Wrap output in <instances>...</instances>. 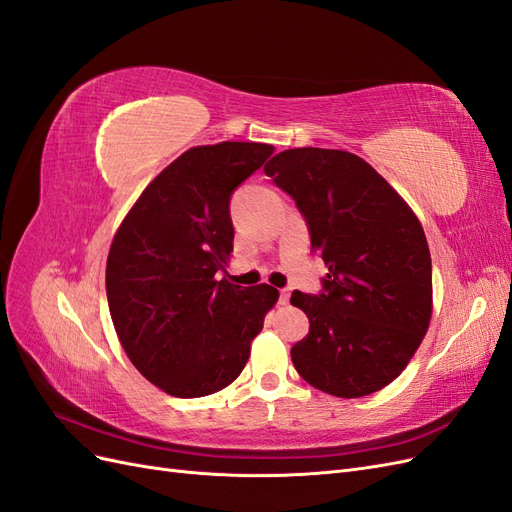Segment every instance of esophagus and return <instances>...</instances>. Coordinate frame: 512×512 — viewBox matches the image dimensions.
Masks as SVG:
<instances>
[{"instance_id":"esophagus-1","label":"esophagus","mask_w":512,"mask_h":512,"mask_svg":"<svg viewBox=\"0 0 512 512\" xmlns=\"http://www.w3.org/2000/svg\"><path fill=\"white\" fill-rule=\"evenodd\" d=\"M288 299H290V292H288V290H282V292H280V305H288Z\"/></svg>"}]
</instances>
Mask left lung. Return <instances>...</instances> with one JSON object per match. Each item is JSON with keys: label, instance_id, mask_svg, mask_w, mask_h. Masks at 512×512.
<instances>
[{"label": "left lung", "instance_id": "8db88e82", "mask_svg": "<svg viewBox=\"0 0 512 512\" xmlns=\"http://www.w3.org/2000/svg\"><path fill=\"white\" fill-rule=\"evenodd\" d=\"M305 215L329 267L318 297L292 292L309 333L290 350L314 389L354 399L389 386L421 346L433 312L431 256L416 213L363 158L299 147L265 164Z\"/></svg>", "mask_w": 512, "mask_h": 512}]
</instances>
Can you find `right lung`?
Masks as SVG:
<instances>
[{
  "instance_id": "add662e5",
  "label": "right lung",
  "mask_w": 512,
  "mask_h": 512,
  "mask_svg": "<svg viewBox=\"0 0 512 512\" xmlns=\"http://www.w3.org/2000/svg\"><path fill=\"white\" fill-rule=\"evenodd\" d=\"M271 153V145L237 141L188 149L115 232L106 260L115 331L132 365L168 395L205 397L235 382L280 299L269 284L215 277L235 239L230 194Z\"/></svg>"
}]
</instances>
